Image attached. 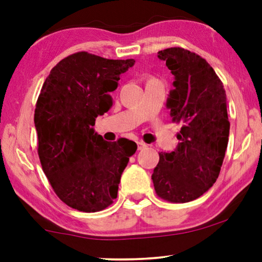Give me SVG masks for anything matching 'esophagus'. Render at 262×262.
Wrapping results in <instances>:
<instances>
[{"instance_id":"1","label":"esophagus","mask_w":262,"mask_h":262,"mask_svg":"<svg viewBox=\"0 0 262 262\" xmlns=\"http://www.w3.org/2000/svg\"><path fill=\"white\" fill-rule=\"evenodd\" d=\"M137 145H138V150H143V149H145L146 146H148L144 142H137Z\"/></svg>"}]
</instances>
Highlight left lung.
<instances>
[{
  "instance_id": "obj_1",
  "label": "left lung",
  "mask_w": 262,
  "mask_h": 262,
  "mask_svg": "<svg viewBox=\"0 0 262 262\" xmlns=\"http://www.w3.org/2000/svg\"><path fill=\"white\" fill-rule=\"evenodd\" d=\"M174 76L167 99L171 120L182 125L179 144L160 152L151 175L157 195L171 203L192 202L216 182L229 141L227 96L212 67L181 48L157 53Z\"/></svg>"
}]
</instances>
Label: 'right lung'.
Here are the masks:
<instances>
[{
  "mask_svg": "<svg viewBox=\"0 0 262 262\" xmlns=\"http://www.w3.org/2000/svg\"><path fill=\"white\" fill-rule=\"evenodd\" d=\"M135 59H106L88 52L60 60L42 84L34 111L38 155L53 191L83 212L106 209L117 198L121 174L137 144L103 141L95 119L113 105L111 92Z\"/></svg>",
  "mask_w": 262,
  "mask_h": 262,
  "instance_id": "obj_1",
  "label": "right lung"
}]
</instances>
